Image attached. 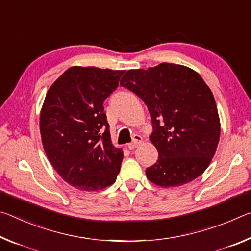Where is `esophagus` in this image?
<instances>
[{
	"instance_id": "34e87169",
	"label": "esophagus",
	"mask_w": 251,
	"mask_h": 251,
	"mask_svg": "<svg viewBox=\"0 0 251 251\" xmlns=\"http://www.w3.org/2000/svg\"><path fill=\"white\" fill-rule=\"evenodd\" d=\"M141 142H142V137H141V135L135 134L134 137H133V141L131 142V143H129L128 148H129L130 150H133V149H135V148H137L139 145H140Z\"/></svg>"
}]
</instances>
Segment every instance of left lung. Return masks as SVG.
Segmentation results:
<instances>
[{"label":"left lung","instance_id":"left-lung-1","mask_svg":"<svg viewBox=\"0 0 251 251\" xmlns=\"http://www.w3.org/2000/svg\"><path fill=\"white\" fill-rule=\"evenodd\" d=\"M120 85L142 99L150 112L157 163L146 170L157 186L179 187L202 175L216 153L220 119L211 90L195 70L160 63L129 70Z\"/></svg>","mask_w":251,"mask_h":251}]
</instances>
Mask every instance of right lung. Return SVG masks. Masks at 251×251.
Wrapping results in <instances>:
<instances>
[{
	"label": "right lung",
	"instance_id": "1",
	"mask_svg": "<svg viewBox=\"0 0 251 251\" xmlns=\"http://www.w3.org/2000/svg\"><path fill=\"white\" fill-rule=\"evenodd\" d=\"M123 70L72 67L45 96L40 132L49 161L65 182L97 191L114 183L123 151L112 145L103 102Z\"/></svg>",
	"mask_w": 251,
	"mask_h": 251
}]
</instances>
